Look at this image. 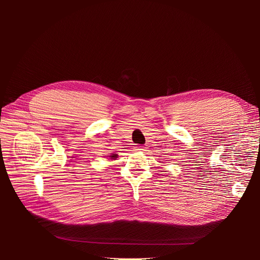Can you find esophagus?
Wrapping results in <instances>:
<instances>
[{"instance_id":"1","label":"esophagus","mask_w":260,"mask_h":260,"mask_svg":"<svg viewBox=\"0 0 260 260\" xmlns=\"http://www.w3.org/2000/svg\"><path fill=\"white\" fill-rule=\"evenodd\" d=\"M144 146H142V145H137L136 146V149H138V151H144Z\"/></svg>"}]
</instances>
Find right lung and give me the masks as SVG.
Listing matches in <instances>:
<instances>
[{"label": "right lung", "instance_id": "1", "mask_svg": "<svg viewBox=\"0 0 260 260\" xmlns=\"http://www.w3.org/2000/svg\"><path fill=\"white\" fill-rule=\"evenodd\" d=\"M111 157H112V158H116L117 155H116V154H114V155H111Z\"/></svg>", "mask_w": 260, "mask_h": 260}]
</instances>
